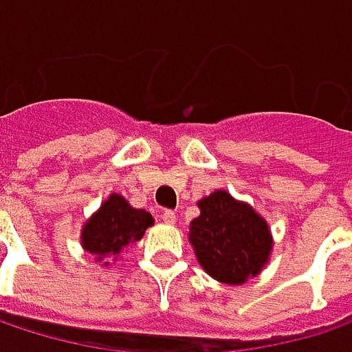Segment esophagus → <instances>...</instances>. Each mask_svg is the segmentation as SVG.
<instances>
[{
    "label": "esophagus",
    "instance_id": "1",
    "mask_svg": "<svg viewBox=\"0 0 352 352\" xmlns=\"http://www.w3.org/2000/svg\"><path fill=\"white\" fill-rule=\"evenodd\" d=\"M161 219H163V223H167V225H173L175 223V211H171V209H165L163 213H161Z\"/></svg>",
    "mask_w": 352,
    "mask_h": 352
}]
</instances>
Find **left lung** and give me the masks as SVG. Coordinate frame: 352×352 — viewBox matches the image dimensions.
<instances>
[{"label": "left lung", "mask_w": 352, "mask_h": 352, "mask_svg": "<svg viewBox=\"0 0 352 352\" xmlns=\"http://www.w3.org/2000/svg\"><path fill=\"white\" fill-rule=\"evenodd\" d=\"M199 209L201 215L191 221L189 241L201 267L227 285L255 277L273 247L267 221L227 191L201 199Z\"/></svg>", "instance_id": "left-lung-1"}]
</instances>
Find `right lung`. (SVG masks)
I'll use <instances>...</instances> for the list:
<instances>
[{
    "label": "right lung",
    "instance_id": "right-lung-1",
    "mask_svg": "<svg viewBox=\"0 0 352 352\" xmlns=\"http://www.w3.org/2000/svg\"><path fill=\"white\" fill-rule=\"evenodd\" d=\"M149 225H153L151 213L133 209L121 195H111L83 227L81 243L101 263L117 257L127 245L139 241Z\"/></svg>",
    "mask_w": 352,
    "mask_h": 352
}]
</instances>
